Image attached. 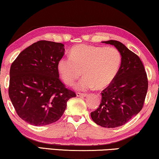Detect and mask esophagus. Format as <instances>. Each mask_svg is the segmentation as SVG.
<instances>
[{"mask_svg": "<svg viewBox=\"0 0 159 159\" xmlns=\"http://www.w3.org/2000/svg\"><path fill=\"white\" fill-rule=\"evenodd\" d=\"M76 96H77V97H86L87 94H86V93H76Z\"/></svg>", "mask_w": 159, "mask_h": 159, "instance_id": "34e87169", "label": "esophagus"}]
</instances>
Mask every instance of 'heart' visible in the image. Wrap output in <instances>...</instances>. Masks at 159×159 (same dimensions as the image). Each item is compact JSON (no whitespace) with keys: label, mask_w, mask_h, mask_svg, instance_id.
I'll return each instance as SVG.
<instances>
[{"label":"heart","mask_w":159,"mask_h":159,"mask_svg":"<svg viewBox=\"0 0 159 159\" xmlns=\"http://www.w3.org/2000/svg\"><path fill=\"white\" fill-rule=\"evenodd\" d=\"M121 63L122 55L117 48L79 44L72 48L70 57L60 58L57 71L68 86L74 84L83 72L84 79L75 86L78 90L103 89L117 77Z\"/></svg>","instance_id":"obj_1"}]
</instances>
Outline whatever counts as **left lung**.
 <instances>
[{
	"mask_svg": "<svg viewBox=\"0 0 159 159\" xmlns=\"http://www.w3.org/2000/svg\"><path fill=\"white\" fill-rule=\"evenodd\" d=\"M114 45L122 55L117 77L102 91L99 108L91 113L96 124L115 128L127 123L141 110L148 90V79L143 64L137 55L122 42H102Z\"/></svg>",
	"mask_w": 159,
	"mask_h": 159,
	"instance_id": "obj_1",
	"label": "left lung"
}]
</instances>
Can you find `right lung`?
<instances>
[{
  "label": "right lung",
  "mask_w": 159,
  "mask_h": 159,
  "mask_svg": "<svg viewBox=\"0 0 159 159\" xmlns=\"http://www.w3.org/2000/svg\"><path fill=\"white\" fill-rule=\"evenodd\" d=\"M64 44L41 40L24 50L10 69L8 94L17 115L35 126L57 121L75 92L60 81L57 62Z\"/></svg>",
  "instance_id": "add662e5"
}]
</instances>
